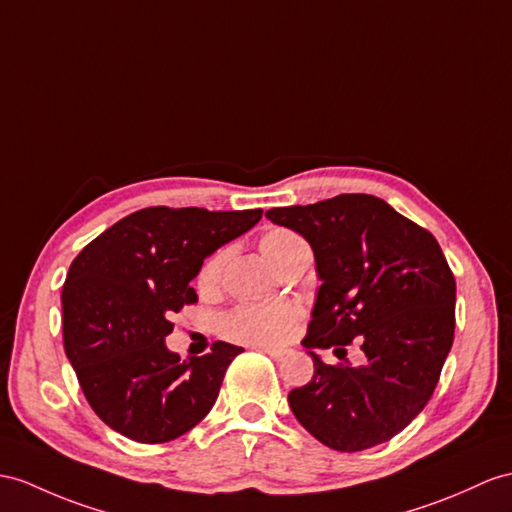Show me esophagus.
I'll use <instances>...</instances> for the list:
<instances>
[{"label": "esophagus", "mask_w": 512, "mask_h": 512, "mask_svg": "<svg viewBox=\"0 0 512 512\" xmlns=\"http://www.w3.org/2000/svg\"><path fill=\"white\" fill-rule=\"evenodd\" d=\"M256 350L265 352L267 356H271L273 360H282L286 356V350H282V347H267V345H256Z\"/></svg>", "instance_id": "esophagus-1"}]
</instances>
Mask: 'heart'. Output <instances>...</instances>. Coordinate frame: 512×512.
<instances>
[{
    "instance_id": "obj_1",
    "label": "heart",
    "mask_w": 512,
    "mask_h": 512,
    "mask_svg": "<svg viewBox=\"0 0 512 512\" xmlns=\"http://www.w3.org/2000/svg\"><path fill=\"white\" fill-rule=\"evenodd\" d=\"M260 252L267 256L269 263L282 267L299 247H304V239L286 228H271L260 236ZM228 260V249L221 247L210 254L197 271V289L202 293L215 291L221 282L223 267ZM299 310L291 304H243L226 313L219 321V332L228 341L245 345H269L282 341L291 332Z\"/></svg>"
}]
</instances>
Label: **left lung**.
I'll use <instances>...</instances> for the list:
<instances>
[{
	"label": "left lung",
	"mask_w": 512,
	"mask_h": 512,
	"mask_svg": "<svg viewBox=\"0 0 512 512\" xmlns=\"http://www.w3.org/2000/svg\"><path fill=\"white\" fill-rule=\"evenodd\" d=\"M267 219L315 252L323 284L302 345L339 354L358 339L365 352L360 367L308 352L315 376L289 393L293 415L339 452L393 439L428 404L454 343L456 280L439 243L365 193L271 208Z\"/></svg>",
	"instance_id": "obj_1"
}]
</instances>
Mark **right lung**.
Listing matches in <instances>:
<instances>
[{
    "mask_svg": "<svg viewBox=\"0 0 512 512\" xmlns=\"http://www.w3.org/2000/svg\"><path fill=\"white\" fill-rule=\"evenodd\" d=\"M263 210L152 206L110 226L73 258L62 286V341L86 402L136 443H167L213 408L243 352L215 341L180 360L167 350L173 313L197 302L189 284L204 258L241 236Z\"/></svg>",
    "mask_w": 512,
    "mask_h": 512,
    "instance_id": "right-lung-1",
    "label": "right lung"
}]
</instances>
